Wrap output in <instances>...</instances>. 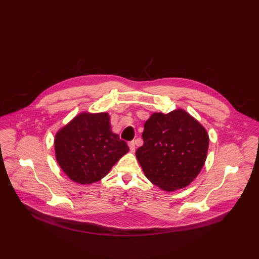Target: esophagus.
Returning <instances> with one entry per match:
<instances>
[{"instance_id":"esophagus-1","label":"esophagus","mask_w":259,"mask_h":259,"mask_svg":"<svg viewBox=\"0 0 259 259\" xmlns=\"http://www.w3.org/2000/svg\"><path fill=\"white\" fill-rule=\"evenodd\" d=\"M128 145H129V148H130V151L131 152H134L135 151V142L134 141H131V142H129L128 143Z\"/></svg>"}]
</instances>
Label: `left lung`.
<instances>
[{
	"mask_svg": "<svg viewBox=\"0 0 259 259\" xmlns=\"http://www.w3.org/2000/svg\"><path fill=\"white\" fill-rule=\"evenodd\" d=\"M136 157L145 176L165 191L188 186L200 173L209 146L205 128L182 109L153 113L144 124Z\"/></svg>",
	"mask_w": 259,
	"mask_h": 259,
	"instance_id": "obj_1",
	"label": "left lung"
}]
</instances>
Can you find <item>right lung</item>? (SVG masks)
Returning <instances> with one entry per match:
<instances>
[{"label": "right lung", "instance_id": "add662e5", "mask_svg": "<svg viewBox=\"0 0 259 259\" xmlns=\"http://www.w3.org/2000/svg\"><path fill=\"white\" fill-rule=\"evenodd\" d=\"M56 160L74 182L91 184L101 180L129 151L127 143L111 131L108 113L77 115L55 135Z\"/></svg>", "mask_w": 259, "mask_h": 259}]
</instances>
